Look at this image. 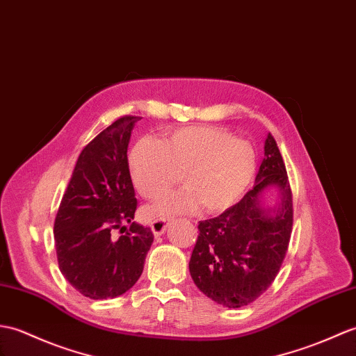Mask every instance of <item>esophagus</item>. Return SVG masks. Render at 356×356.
<instances>
[{
	"label": "esophagus",
	"instance_id": "obj_1",
	"mask_svg": "<svg viewBox=\"0 0 356 356\" xmlns=\"http://www.w3.org/2000/svg\"><path fill=\"white\" fill-rule=\"evenodd\" d=\"M167 226H168V222H167V220H165V218H156V220L152 221V225H150L153 234L156 236L162 235L165 230H167Z\"/></svg>",
	"mask_w": 356,
	"mask_h": 356
}]
</instances>
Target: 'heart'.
Instances as JSON below:
<instances>
[{"label": "heart", "instance_id": "1", "mask_svg": "<svg viewBox=\"0 0 356 356\" xmlns=\"http://www.w3.org/2000/svg\"><path fill=\"white\" fill-rule=\"evenodd\" d=\"M130 171L138 193L159 200L179 181L184 189L147 211L150 217L220 212L235 204L256 172V153L244 139L216 126H186L161 140L140 138L130 152Z\"/></svg>", "mask_w": 356, "mask_h": 356}]
</instances>
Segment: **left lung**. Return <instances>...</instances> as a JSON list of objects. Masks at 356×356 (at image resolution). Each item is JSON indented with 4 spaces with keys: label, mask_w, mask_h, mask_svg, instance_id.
I'll return each mask as SVG.
<instances>
[{
    "label": "left lung",
    "mask_w": 356,
    "mask_h": 356,
    "mask_svg": "<svg viewBox=\"0 0 356 356\" xmlns=\"http://www.w3.org/2000/svg\"><path fill=\"white\" fill-rule=\"evenodd\" d=\"M275 184L281 200L266 210L260 194ZM293 191L268 134L256 185L221 216L198 222L189 271L198 290L222 307L241 308L267 291L282 267L293 232Z\"/></svg>",
    "instance_id": "obj_1"
}]
</instances>
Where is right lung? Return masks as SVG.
Returning <instances> with one entry per match:
<instances>
[{
    "instance_id": "add662e5",
    "label": "right lung",
    "mask_w": 356,
    "mask_h": 356,
    "mask_svg": "<svg viewBox=\"0 0 356 356\" xmlns=\"http://www.w3.org/2000/svg\"><path fill=\"white\" fill-rule=\"evenodd\" d=\"M138 120L118 118L81 150L54 220L60 273L94 300L113 299L136 284L154 238L134 221L138 200L127 147Z\"/></svg>"
}]
</instances>
